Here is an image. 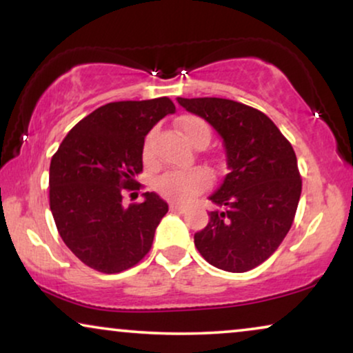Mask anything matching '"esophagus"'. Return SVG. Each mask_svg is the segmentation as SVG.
I'll return each instance as SVG.
<instances>
[{"label":"esophagus","instance_id":"1","mask_svg":"<svg viewBox=\"0 0 353 353\" xmlns=\"http://www.w3.org/2000/svg\"><path fill=\"white\" fill-rule=\"evenodd\" d=\"M169 208H171L172 211H179V213H184V211L187 210L185 205H181V203H169Z\"/></svg>","mask_w":353,"mask_h":353}]
</instances>
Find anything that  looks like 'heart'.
<instances>
[{
  "label": "heart",
  "mask_w": 353,
  "mask_h": 353,
  "mask_svg": "<svg viewBox=\"0 0 353 353\" xmlns=\"http://www.w3.org/2000/svg\"><path fill=\"white\" fill-rule=\"evenodd\" d=\"M177 128L184 137L189 140L192 145L208 143L211 139L210 125L206 121L201 119L199 116H182L177 121ZM153 153V134H148L143 142L142 157L143 161H150ZM211 184V176L208 171L201 168L187 169V171H168L161 174L157 179V189L161 195L166 199L177 200V201H187L194 199L195 195L201 194L208 189Z\"/></svg>",
  "instance_id": "1"
}]
</instances>
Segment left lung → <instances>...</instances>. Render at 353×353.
<instances>
[{"label":"left lung","mask_w":353,"mask_h":353,"mask_svg":"<svg viewBox=\"0 0 353 353\" xmlns=\"http://www.w3.org/2000/svg\"><path fill=\"white\" fill-rule=\"evenodd\" d=\"M223 137L229 172L210 200L195 247L210 265L250 271L278 250L294 223L302 179L292 145L265 112L225 98H177Z\"/></svg>","instance_id":"1"}]
</instances>
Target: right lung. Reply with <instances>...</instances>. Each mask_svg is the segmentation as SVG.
I'll list each match as a JSON object with an SVG mask.
<instances>
[{
	"instance_id": "1",
	"label": "right lung",
	"mask_w": 353,
	"mask_h": 353,
	"mask_svg": "<svg viewBox=\"0 0 353 353\" xmlns=\"http://www.w3.org/2000/svg\"><path fill=\"white\" fill-rule=\"evenodd\" d=\"M174 111L168 97L108 103L79 121L51 158L50 208L56 228L69 250L93 270L125 271L152 248L168 203L154 192L129 206L122 196L139 184L145 135Z\"/></svg>"
}]
</instances>
